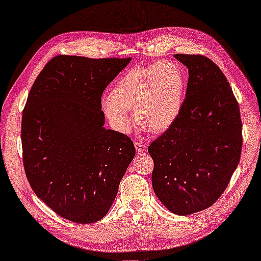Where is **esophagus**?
I'll use <instances>...</instances> for the list:
<instances>
[{
	"label": "esophagus",
	"instance_id": "esophagus-1",
	"mask_svg": "<svg viewBox=\"0 0 261 261\" xmlns=\"http://www.w3.org/2000/svg\"><path fill=\"white\" fill-rule=\"evenodd\" d=\"M135 146H136V151L138 152V154H142V153H145L147 151V147L144 144L140 143V142H136Z\"/></svg>",
	"mask_w": 261,
	"mask_h": 261
}]
</instances>
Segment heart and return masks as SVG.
I'll return each instance as SVG.
<instances>
[{
	"label": "heart",
	"mask_w": 261,
	"mask_h": 261,
	"mask_svg": "<svg viewBox=\"0 0 261 261\" xmlns=\"http://www.w3.org/2000/svg\"><path fill=\"white\" fill-rule=\"evenodd\" d=\"M185 77L173 63H159L129 70L116 83L110 96L102 101L111 126L127 133L132 126L128 110L136 121L154 133L170 128L182 107Z\"/></svg>",
	"instance_id": "b5f03b06"
}]
</instances>
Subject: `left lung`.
<instances>
[{
    "label": "left lung",
    "mask_w": 261,
    "mask_h": 261,
    "mask_svg": "<svg viewBox=\"0 0 261 261\" xmlns=\"http://www.w3.org/2000/svg\"><path fill=\"white\" fill-rule=\"evenodd\" d=\"M189 79L180 114L148 146L152 185L170 212L198 213L225 191L242 148L237 100L221 69L206 56L175 54Z\"/></svg>",
    "instance_id": "left-lung-1"
}]
</instances>
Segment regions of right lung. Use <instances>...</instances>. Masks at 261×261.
<instances>
[{"label": "right lung", "mask_w": 261, "mask_h": 261, "mask_svg": "<svg viewBox=\"0 0 261 261\" xmlns=\"http://www.w3.org/2000/svg\"><path fill=\"white\" fill-rule=\"evenodd\" d=\"M132 58L58 55L37 76L23 109V166L32 189L54 213L88 224L115 201L136 150L104 127L102 94Z\"/></svg>", "instance_id": "1"}]
</instances>
